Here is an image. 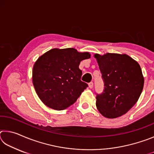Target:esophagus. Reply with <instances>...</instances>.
Masks as SVG:
<instances>
[{
  "instance_id": "esophagus-1",
  "label": "esophagus",
  "mask_w": 154,
  "mask_h": 154,
  "mask_svg": "<svg viewBox=\"0 0 154 154\" xmlns=\"http://www.w3.org/2000/svg\"><path fill=\"white\" fill-rule=\"evenodd\" d=\"M88 86H89V88H90V89H92V88L93 86H94V83H93V82H90V83H88Z\"/></svg>"
}]
</instances>
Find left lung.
Segmentation results:
<instances>
[{
	"mask_svg": "<svg viewBox=\"0 0 154 154\" xmlns=\"http://www.w3.org/2000/svg\"><path fill=\"white\" fill-rule=\"evenodd\" d=\"M104 82L103 92L96 95V107L106 118L126 113L142 92L144 78L140 65L126 54H94Z\"/></svg>",
	"mask_w": 154,
	"mask_h": 154,
	"instance_id": "8db88e82",
	"label": "left lung"
}]
</instances>
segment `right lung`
<instances>
[{"label":"right lung","instance_id":"add662e5","mask_svg":"<svg viewBox=\"0 0 154 154\" xmlns=\"http://www.w3.org/2000/svg\"><path fill=\"white\" fill-rule=\"evenodd\" d=\"M90 58V53L74 48L52 49L41 56L32 70V83L41 100L58 111L75 103L88 86L81 81L79 64Z\"/></svg>","mask_w":154,"mask_h":154}]
</instances>
